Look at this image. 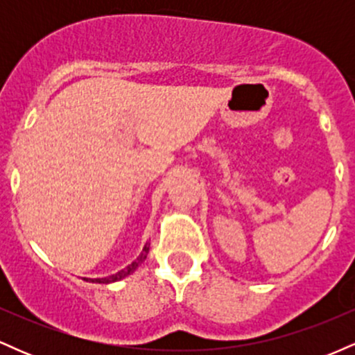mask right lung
<instances>
[{"label":"right lung","instance_id":"obj_1","mask_svg":"<svg viewBox=\"0 0 355 355\" xmlns=\"http://www.w3.org/2000/svg\"><path fill=\"white\" fill-rule=\"evenodd\" d=\"M148 250H150V243H146V245L144 247V250H141V254L137 257V260H135V262H132V263H130L128 267L123 268V270L116 272V274H113V275H108V277H103V279H95V280H92V282H96V284H110V282H116V280H121V279H125L126 275L133 274V272L137 270V267L140 266L141 262H144V260L146 259V254H148Z\"/></svg>","mask_w":355,"mask_h":355}]
</instances>
